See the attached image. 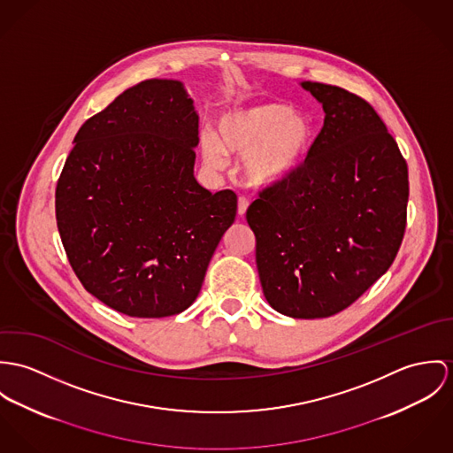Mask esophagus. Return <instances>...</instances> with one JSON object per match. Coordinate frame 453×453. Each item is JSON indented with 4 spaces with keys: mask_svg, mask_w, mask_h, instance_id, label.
<instances>
[{
    "mask_svg": "<svg viewBox=\"0 0 453 453\" xmlns=\"http://www.w3.org/2000/svg\"><path fill=\"white\" fill-rule=\"evenodd\" d=\"M250 200L247 196H240L238 198V215H245V211L249 210Z\"/></svg>",
    "mask_w": 453,
    "mask_h": 453,
    "instance_id": "34e87169",
    "label": "esophagus"
}]
</instances>
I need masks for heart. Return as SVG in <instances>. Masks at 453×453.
Here are the masks:
<instances>
[{
	"instance_id": "b5f03b06",
	"label": "heart",
	"mask_w": 453,
	"mask_h": 453,
	"mask_svg": "<svg viewBox=\"0 0 453 453\" xmlns=\"http://www.w3.org/2000/svg\"><path fill=\"white\" fill-rule=\"evenodd\" d=\"M219 137L202 135V154L210 168L220 170L227 155L245 157V175L253 186H273L288 179L303 161L312 123L280 102H260L227 111L217 119Z\"/></svg>"
}]
</instances>
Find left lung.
<instances>
[{"mask_svg": "<svg viewBox=\"0 0 453 453\" xmlns=\"http://www.w3.org/2000/svg\"><path fill=\"white\" fill-rule=\"evenodd\" d=\"M325 111L301 166L247 210L264 296L314 319L357 301L395 262L406 229L408 166L377 111L341 87L303 81Z\"/></svg>", "mask_w": 453, "mask_h": 453, "instance_id": "left-lung-1", "label": "left lung"}]
</instances>
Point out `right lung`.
<instances>
[{
	"label": "right lung",
	"instance_id": "1",
	"mask_svg": "<svg viewBox=\"0 0 453 453\" xmlns=\"http://www.w3.org/2000/svg\"><path fill=\"white\" fill-rule=\"evenodd\" d=\"M198 114L173 80H148L88 118L55 189L67 260L94 297L132 318L196 301L210 258L236 217L231 189L195 175Z\"/></svg>",
	"mask_w": 453,
	"mask_h": 453
}]
</instances>
